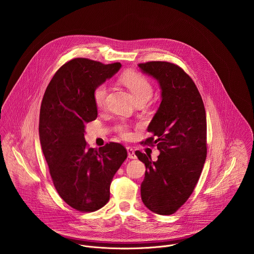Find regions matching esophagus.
Segmentation results:
<instances>
[{
	"label": "esophagus",
	"instance_id": "34e87169",
	"mask_svg": "<svg viewBox=\"0 0 254 254\" xmlns=\"http://www.w3.org/2000/svg\"><path fill=\"white\" fill-rule=\"evenodd\" d=\"M127 156H128L129 159H135V158H136V156H135L134 151H133L132 148L127 147Z\"/></svg>",
	"mask_w": 254,
	"mask_h": 254
}]
</instances>
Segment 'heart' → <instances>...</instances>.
Wrapping results in <instances>:
<instances>
[{"instance_id":"obj_1","label":"heart","mask_w":254,"mask_h":254,"mask_svg":"<svg viewBox=\"0 0 254 254\" xmlns=\"http://www.w3.org/2000/svg\"><path fill=\"white\" fill-rule=\"evenodd\" d=\"M122 80L124 84L130 90L135 100L140 98H150L153 94V86L150 81L143 75L134 71H128L123 75ZM107 95V85L105 83H100L96 85L93 89V100L98 107H101L105 103ZM118 132L125 138L130 136V131L127 124L122 123L117 127Z\"/></svg>"}]
</instances>
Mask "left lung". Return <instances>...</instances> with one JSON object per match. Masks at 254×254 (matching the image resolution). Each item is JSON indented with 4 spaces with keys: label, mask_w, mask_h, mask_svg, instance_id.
Wrapping results in <instances>:
<instances>
[{
    "label": "left lung",
    "mask_w": 254,
    "mask_h": 254,
    "mask_svg": "<svg viewBox=\"0 0 254 254\" xmlns=\"http://www.w3.org/2000/svg\"><path fill=\"white\" fill-rule=\"evenodd\" d=\"M143 73L160 84L162 102L149 125L152 136L142 141L161 152L158 161L139 151L146 166L141 200L160 215H171L193 193L207 155L206 112L192 78L180 66L166 61L139 63Z\"/></svg>",
    "instance_id": "1"
}]
</instances>
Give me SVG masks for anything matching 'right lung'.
<instances>
[{"mask_svg":"<svg viewBox=\"0 0 254 254\" xmlns=\"http://www.w3.org/2000/svg\"><path fill=\"white\" fill-rule=\"evenodd\" d=\"M74 58L62 65L44 93L39 120L41 148L59 196L73 209L93 212L110 200L113 178L127 157L121 143L88 148L85 125L97 118L93 89L120 70Z\"/></svg>","mask_w":254,"mask_h":254,"instance_id":"right-lung-1","label":"right lung"}]
</instances>
